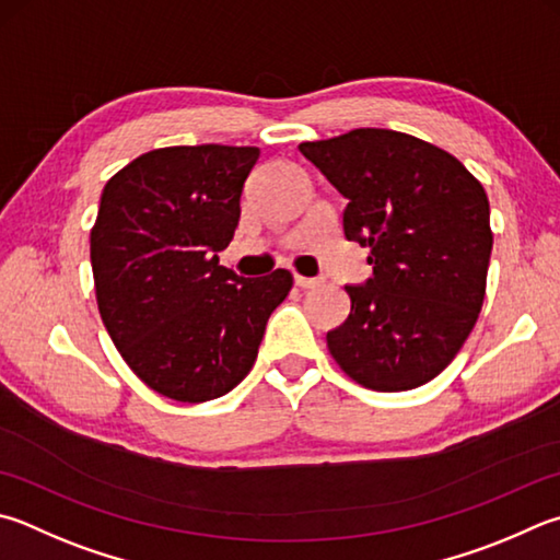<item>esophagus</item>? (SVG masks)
Here are the masks:
<instances>
[{
  "instance_id": "1",
  "label": "esophagus",
  "mask_w": 560,
  "mask_h": 560,
  "mask_svg": "<svg viewBox=\"0 0 560 560\" xmlns=\"http://www.w3.org/2000/svg\"><path fill=\"white\" fill-rule=\"evenodd\" d=\"M323 283V279H311V277H301V273H296V287H301V289H315V287H320Z\"/></svg>"
}]
</instances>
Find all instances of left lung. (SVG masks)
Here are the masks:
<instances>
[{
    "label": "left lung",
    "mask_w": 560,
    "mask_h": 560,
    "mask_svg": "<svg viewBox=\"0 0 560 560\" xmlns=\"http://www.w3.org/2000/svg\"><path fill=\"white\" fill-rule=\"evenodd\" d=\"M299 151L348 208L342 230L370 247L372 277L328 332L345 374L374 392H406L448 368L475 328L492 254L490 200L448 151L394 129H352Z\"/></svg>",
    "instance_id": "obj_1"
}]
</instances>
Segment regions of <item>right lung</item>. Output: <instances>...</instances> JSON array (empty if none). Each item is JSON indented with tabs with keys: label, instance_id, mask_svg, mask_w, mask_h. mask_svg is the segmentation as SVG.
<instances>
[{
	"label": "right lung",
	"instance_id": "obj_1",
	"mask_svg": "<svg viewBox=\"0 0 560 560\" xmlns=\"http://www.w3.org/2000/svg\"><path fill=\"white\" fill-rule=\"evenodd\" d=\"M257 147H166L107 180L90 232L97 308L131 372L200 404L247 377L287 269L245 279L222 267Z\"/></svg>",
	"mask_w": 560,
	"mask_h": 560
}]
</instances>
